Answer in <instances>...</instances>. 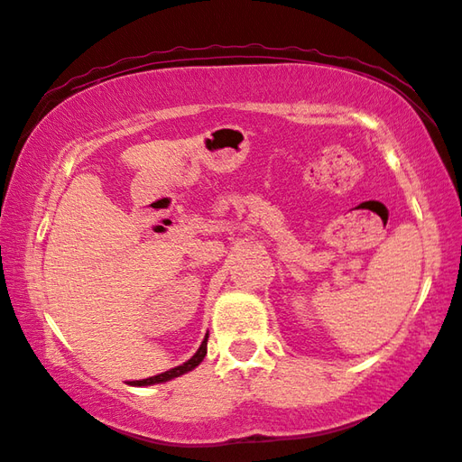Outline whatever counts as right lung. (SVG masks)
<instances>
[{"label": "right lung", "mask_w": 462, "mask_h": 462, "mask_svg": "<svg viewBox=\"0 0 462 462\" xmlns=\"http://www.w3.org/2000/svg\"><path fill=\"white\" fill-rule=\"evenodd\" d=\"M206 341H208V333H206V336H204V341L200 343V347L196 349L194 356H192L189 361H184L182 365H176V367H172V369H169V371L161 373V375H154V377H149V379L131 381L129 385H134V387H149V385H156V383H166V381H171V379H176V377L184 375V373L192 371L194 367H199L200 363H202V359H204V356H206V351H208V347H206Z\"/></svg>", "instance_id": "right-lung-1"}]
</instances>
